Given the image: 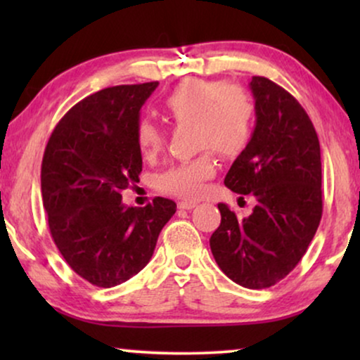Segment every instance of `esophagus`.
<instances>
[{"mask_svg": "<svg viewBox=\"0 0 360 360\" xmlns=\"http://www.w3.org/2000/svg\"><path fill=\"white\" fill-rule=\"evenodd\" d=\"M195 206H196V201H190V200H184L179 203L180 210H191V208H195Z\"/></svg>", "mask_w": 360, "mask_h": 360, "instance_id": "1", "label": "esophagus"}]
</instances>
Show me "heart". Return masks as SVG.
I'll list each match as a JSON object with an SVG mask.
<instances>
[{
  "mask_svg": "<svg viewBox=\"0 0 360 360\" xmlns=\"http://www.w3.org/2000/svg\"><path fill=\"white\" fill-rule=\"evenodd\" d=\"M165 111L176 124H193L196 149H206L195 159L176 164L157 179L165 193L196 198L216 172L211 148L221 157H236L249 144L254 126V103L238 85L219 80L191 78L180 83L164 101ZM134 141L141 155L152 160L164 149L165 134L149 117H141L134 127Z\"/></svg>",
  "mask_w": 360,
  "mask_h": 360,
  "instance_id": "1",
  "label": "heart"
}]
</instances>
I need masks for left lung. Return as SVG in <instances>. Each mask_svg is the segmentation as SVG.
<instances>
[{
  "mask_svg": "<svg viewBox=\"0 0 360 360\" xmlns=\"http://www.w3.org/2000/svg\"><path fill=\"white\" fill-rule=\"evenodd\" d=\"M249 86L257 120L224 185L252 195L255 206L248 218H238L219 203L221 224L210 248L233 282L260 290L287 277L316 234L323 214L321 152L311 120L287 90L265 77H252Z\"/></svg>",
  "mask_w": 360,
  "mask_h": 360,
  "instance_id": "left-lung-1",
  "label": "left lung"
}]
</instances>
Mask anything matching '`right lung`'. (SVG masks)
Wrapping results in <instances>:
<instances>
[{
    "instance_id": "obj_1",
    "label": "right lung",
    "mask_w": 360,
    "mask_h": 360,
    "mask_svg": "<svg viewBox=\"0 0 360 360\" xmlns=\"http://www.w3.org/2000/svg\"><path fill=\"white\" fill-rule=\"evenodd\" d=\"M157 85L111 86L78 101L44 152L42 203L52 239L73 272L96 287H116L141 272L176 211L169 198L134 208L121 195L139 181L134 127Z\"/></svg>"
}]
</instances>
